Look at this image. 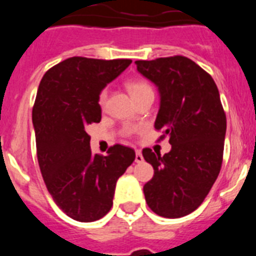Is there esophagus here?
<instances>
[{"instance_id": "obj_1", "label": "esophagus", "mask_w": 256, "mask_h": 256, "mask_svg": "<svg viewBox=\"0 0 256 256\" xmlns=\"http://www.w3.org/2000/svg\"><path fill=\"white\" fill-rule=\"evenodd\" d=\"M144 162V156H142V152L140 150L136 151V162Z\"/></svg>"}]
</instances>
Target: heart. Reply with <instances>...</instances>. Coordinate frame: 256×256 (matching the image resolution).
Masks as SVG:
<instances>
[{
  "instance_id": "b5f03b06",
  "label": "heart",
  "mask_w": 256,
  "mask_h": 256,
  "mask_svg": "<svg viewBox=\"0 0 256 256\" xmlns=\"http://www.w3.org/2000/svg\"><path fill=\"white\" fill-rule=\"evenodd\" d=\"M126 88H128V91H130V96L132 97H137L140 96V94H144V92L152 91L151 86L148 84L146 80H144V79H132V80H128V82H126ZM106 96H108V92H106L105 90L101 91L100 96H98V104H100V105H104V104H105Z\"/></svg>"
}]
</instances>
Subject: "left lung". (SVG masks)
I'll list each match as a JSON object with an SVG mask.
<instances>
[{
    "label": "left lung",
    "instance_id": "8db88e82",
    "mask_svg": "<svg viewBox=\"0 0 256 256\" xmlns=\"http://www.w3.org/2000/svg\"><path fill=\"white\" fill-rule=\"evenodd\" d=\"M137 70L158 87L160 108L155 130L169 137L165 155L144 148L154 168L144 186L148 208L164 218L195 212L218 178L227 130L218 87L210 74L184 56L137 60Z\"/></svg>",
    "mask_w": 256,
    "mask_h": 256
}]
</instances>
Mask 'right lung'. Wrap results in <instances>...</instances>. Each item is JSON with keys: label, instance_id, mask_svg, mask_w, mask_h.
<instances>
[{"label": "right lung", "instance_id": "1", "mask_svg": "<svg viewBox=\"0 0 256 256\" xmlns=\"http://www.w3.org/2000/svg\"><path fill=\"white\" fill-rule=\"evenodd\" d=\"M132 60L70 58L47 70L32 119L37 158L50 195L68 216L94 222L112 206L118 178L134 162L133 148L114 144L92 155L87 126L101 120L98 96Z\"/></svg>", "mask_w": 256, "mask_h": 256}]
</instances>
